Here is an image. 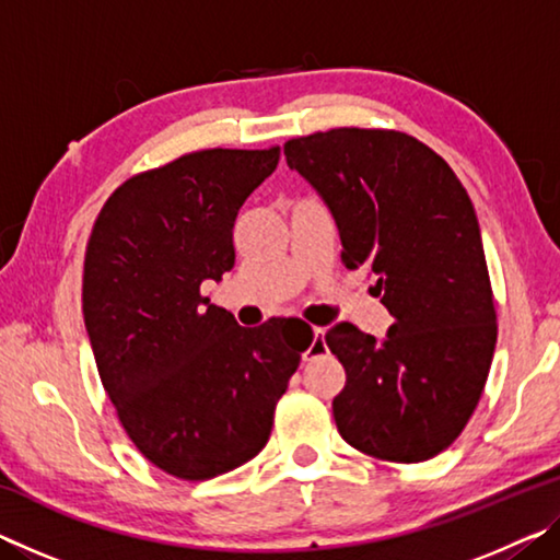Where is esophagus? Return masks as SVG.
<instances>
[{
	"label": "esophagus",
	"instance_id": "obj_1",
	"mask_svg": "<svg viewBox=\"0 0 560 560\" xmlns=\"http://www.w3.org/2000/svg\"><path fill=\"white\" fill-rule=\"evenodd\" d=\"M326 350V340H324V328H314V340H311V346L303 350V360H311L320 355Z\"/></svg>",
	"mask_w": 560,
	"mask_h": 560
}]
</instances>
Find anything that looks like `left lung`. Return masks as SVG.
I'll use <instances>...</instances> for the list:
<instances>
[{
	"instance_id": "left-lung-1",
	"label": "left lung",
	"mask_w": 560,
	"mask_h": 560,
	"mask_svg": "<svg viewBox=\"0 0 560 560\" xmlns=\"http://www.w3.org/2000/svg\"><path fill=\"white\" fill-rule=\"evenodd\" d=\"M291 170L334 214L343 264L375 277L395 318L385 338L328 328L346 368L334 397L350 447L387 462L447 450L485 390L497 311L477 212L457 175L397 130L334 128L283 145Z\"/></svg>"
}]
</instances>
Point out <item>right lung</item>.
Instances as JSON below:
<instances>
[{"instance_id": "add662e5", "label": "right lung", "mask_w": 560, "mask_h": 560, "mask_svg": "<svg viewBox=\"0 0 560 560\" xmlns=\"http://www.w3.org/2000/svg\"><path fill=\"white\" fill-rule=\"evenodd\" d=\"M279 148L200 150L130 177L103 205L83 261V320L128 438L177 479L242 467L314 334L299 318L244 328L200 287L234 267L240 207Z\"/></svg>"}]
</instances>
